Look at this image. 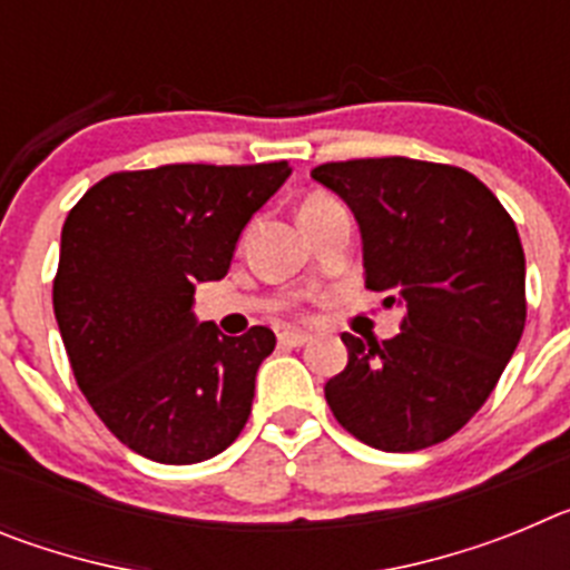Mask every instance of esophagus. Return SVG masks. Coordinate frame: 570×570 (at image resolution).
<instances>
[{
  "mask_svg": "<svg viewBox=\"0 0 570 570\" xmlns=\"http://www.w3.org/2000/svg\"><path fill=\"white\" fill-rule=\"evenodd\" d=\"M311 340H314V336H311L308 331H296V328L282 331L279 334V345H285V347H302V345H308Z\"/></svg>",
  "mask_w": 570,
  "mask_h": 570,
  "instance_id": "esophagus-1",
  "label": "esophagus"
}]
</instances>
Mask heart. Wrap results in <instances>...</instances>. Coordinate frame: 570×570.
<instances>
[{"instance_id": "1", "label": "heart", "mask_w": 570, "mask_h": 570, "mask_svg": "<svg viewBox=\"0 0 570 570\" xmlns=\"http://www.w3.org/2000/svg\"><path fill=\"white\" fill-rule=\"evenodd\" d=\"M322 203H331V199H328V196L314 194V196H308V199H305V205H302V208H311V205H322Z\"/></svg>"}]
</instances>
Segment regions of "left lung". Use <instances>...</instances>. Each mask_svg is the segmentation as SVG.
<instances>
[{
  "mask_svg": "<svg viewBox=\"0 0 570 570\" xmlns=\"http://www.w3.org/2000/svg\"><path fill=\"white\" fill-rule=\"evenodd\" d=\"M351 208L365 288L402 308L400 334H342L325 400L365 445L402 454L456 434L491 396L525 328V254L500 199L468 170L405 156L311 170Z\"/></svg>",
  "mask_w": 570,
  "mask_h": 570,
  "instance_id": "1",
  "label": "left lung"
}]
</instances>
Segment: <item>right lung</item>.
I'll return each mask as SVG.
<instances>
[{
  "mask_svg": "<svg viewBox=\"0 0 570 570\" xmlns=\"http://www.w3.org/2000/svg\"><path fill=\"white\" fill-rule=\"evenodd\" d=\"M288 163L163 165L105 176L62 228L53 314L82 394L116 440L165 465L223 454L254 402L271 328L225 336L194 314Z\"/></svg>",
  "mask_w": 570,
  "mask_h": 570,
  "instance_id": "1",
  "label": "right lung"
}]
</instances>
